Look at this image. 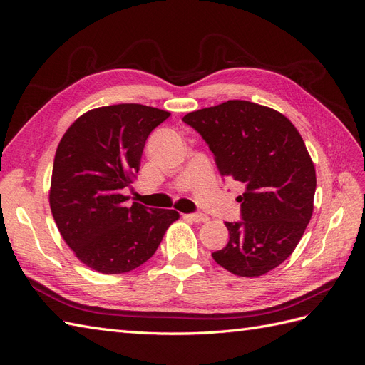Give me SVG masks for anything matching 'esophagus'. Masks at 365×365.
<instances>
[{
    "mask_svg": "<svg viewBox=\"0 0 365 365\" xmlns=\"http://www.w3.org/2000/svg\"><path fill=\"white\" fill-rule=\"evenodd\" d=\"M185 219L192 220V222H207L208 217L205 215H200V213H190V215H184Z\"/></svg>",
    "mask_w": 365,
    "mask_h": 365,
    "instance_id": "1",
    "label": "esophagus"
}]
</instances>
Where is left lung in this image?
Here are the masks:
<instances>
[{
    "instance_id": "left-lung-1",
    "label": "left lung",
    "mask_w": 365,
    "mask_h": 365,
    "mask_svg": "<svg viewBox=\"0 0 365 365\" xmlns=\"http://www.w3.org/2000/svg\"><path fill=\"white\" fill-rule=\"evenodd\" d=\"M215 153L222 176L245 184L240 222H225L230 240L212 256L239 277L277 268L312 217L315 168L300 132L279 111L228 101L184 115Z\"/></svg>"
}]
</instances>
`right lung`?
<instances>
[{"mask_svg":"<svg viewBox=\"0 0 365 365\" xmlns=\"http://www.w3.org/2000/svg\"><path fill=\"white\" fill-rule=\"evenodd\" d=\"M170 113L138 103L91 109L65 132L50 185L54 222L76 257L102 274H123L155 254L175 210L149 208L121 190L134 182L145 143Z\"/></svg>","mask_w":365,"mask_h":365,"instance_id":"right-lung-1","label":"right lung"}]
</instances>
